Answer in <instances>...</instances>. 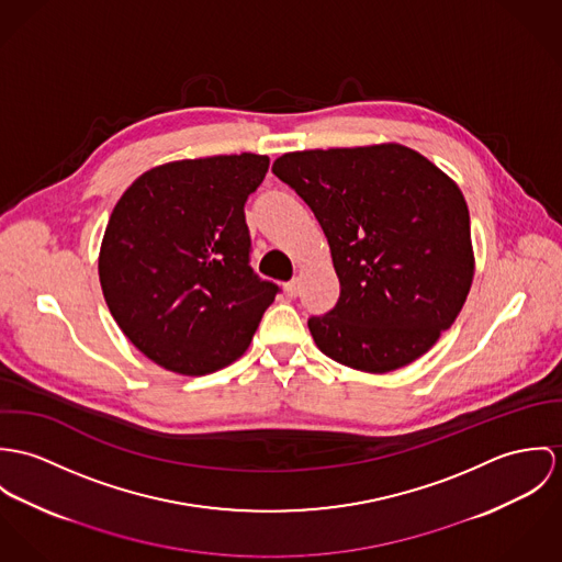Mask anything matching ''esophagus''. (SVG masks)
Returning <instances> with one entry per match:
<instances>
[{
	"instance_id": "1",
	"label": "esophagus",
	"mask_w": 562,
	"mask_h": 562,
	"mask_svg": "<svg viewBox=\"0 0 562 562\" xmlns=\"http://www.w3.org/2000/svg\"><path fill=\"white\" fill-rule=\"evenodd\" d=\"M284 293H286L289 297H297V293H300V284H297V280L286 282V284H284Z\"/></svg>"
}]
</instances>
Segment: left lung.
Segmentation results:
<instances>
[{"label": "left lung", "mask_w": 562, "mask_h": 562, "mask_svg": "<svg viewBox=\"0 0 562 562\" xmlns=\"http://www.w3.org/2000/svg\"><path fill=\"white\" fill-rule=\"evenodd\" d=\"M273 175L318 220L340 297L308 321L316 347L362 373L425 356L474 278L470 211L459 186L403 144L284 153Z\"/></svg>", "instance_id": "8db88e82"}]
</instances>
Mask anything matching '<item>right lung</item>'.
<instances>
[{"label": "right lung", "instance_id": "obj_1", "mask_svg": "<svg viewBox=\"0 0 562 562\" xmlns=\"http://www.w3.org/2000/svg\"><path fill=\"white\" fill-rule=\"evenodd\" d=\"M267 155L150 168L116 202L99 251L103 297L126 338L172 373L209 374L250 347L280 291L250 267L246 200Z\"/></svg>", "mask_w": 562, "mask_h": 562}]
</instances>
